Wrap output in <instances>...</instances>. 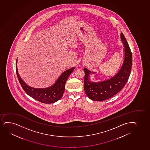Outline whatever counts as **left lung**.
<instances>
[{
  "mask_svg": "<svg viewBox=\"0 0 150 150\" xmlns=\"http://www.w3.org/2000/svg\"><path fill=\"white\" fill-rule=\"evenodd\" d=\"M121 40L125 45V59L121 69L110 79L98 83H91L88 80L91 71L84 68V89L86 96L95 101H102L112 98L118 93L126 85L131 74L132 54L127 41L122 33ZM95 73V72H93Z\"/></svg>",
  "mask_w": 150,
  "mask_h": 150,
  "instance_id": "obj_1",
  "label": "left lung"
}]
</instances>
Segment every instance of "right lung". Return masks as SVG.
<instances>
[{"instance_id": "add662e5", "label": "right lung", "mask_w": 150, "mask_h": 150, "mask_svg": "<svg viewBox=\"0 0 150 150\" xmlns=\"http://www.w3.org/2000/svg\"><path fill=\"white\" fill-rule=\"evenodd\" d=\"M16 62H16V72L23 90L31 98L38 102L45 103H54L62 97L67 78L74 69V67H72L64 71L59 77L56 83L50 88H35L28 86L23 81V79H21L18 73Z\"/></svg>"}]
</instances>
